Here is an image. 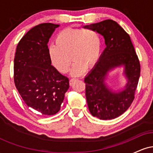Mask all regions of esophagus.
<instances>
[{
  "mask_svg": "<svg viewBox=\"0 0 153 153\" xmlns=\"http://www.w3.org/2000/svg\"><path fill=\"white\" fill-rule=\"evenodd\" d=\"M78 80V78H72V79H71V80H70V81H69L70 85H73V82H74L75 80Z\"/></svg>",
  "mask_w": 153,
  "mask_h": 153,
  "instance_id": "obj_1",
  "label": "esophagus"
}]
</instances>
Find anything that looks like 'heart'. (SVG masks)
<instances>
[{
	"label": "heart",
	"instance_id": "heart-1",
	"mask_svg": "<svg viewBox=\"0 0 153 153\" xmlns=\"http://www.w3.org/2000/svg\"><path fill=\"white\" fill-rule=\"evenodd\" d=\"M101 41L96 31L90 29L67 28L54 39V46L49 48L52 64L61 73H68L74 61L71 74L80 75L85 69L93 68L99 60Z\"/></svg>",
	"mask_w": 153,
	"mask_h": 153
}]
</instances>
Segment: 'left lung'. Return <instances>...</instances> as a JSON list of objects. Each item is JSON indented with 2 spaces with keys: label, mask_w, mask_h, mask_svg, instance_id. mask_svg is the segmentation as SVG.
I'll return each instance as SVG.
<instances>
[{
  "label": "left lung",
  "mask_w": 153,
  "mask_h": 153,
  "mask_svg": "<svg viewBox=\"0 0 153 153\" xmlns=\"http://www.w3.org/2000/svg\"><path fill=\"white\" fill-rule=\"evenodd\" d=\"M84 28L102 35L106 46L84 80L89 111L102 120L115 119L128 109L134 99L140 75V61L129 35L114 21L107 19ZM121 66H124L128 83L123 90L115 92L108 87L105 80L108 71Z\"/></svg>",
  "instance_id": "left-lung-1"
}]
</instances>
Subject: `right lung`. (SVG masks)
I'll list each match as a JSON object with an SVG mask.
<instances>
[{"label":"right lung","mask_w":153,"mask_h":153,"mask_svg":"<svg viewBox=\"0 0 153 153\" xmlns=\"http://www.w3.org/2000/svg\"><path fill=\"white\" fill-rule=\"evenodd\" d=\"M59 24L44 23L22 38L14 58V82L23 101L39 114H57L69 88V79L51 65L47 46Z\"/></svg>","instance_id":"right-lung-1"}]
</instances>
